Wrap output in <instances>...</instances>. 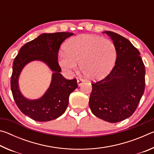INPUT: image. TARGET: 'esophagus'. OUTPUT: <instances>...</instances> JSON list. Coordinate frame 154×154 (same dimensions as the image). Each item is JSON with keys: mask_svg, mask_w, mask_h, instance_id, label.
<instances>
[{"mask_svg": "<svg viewBox=\"0 0 154 154\" xmlns=\"http://www.w3.org/2000/svg\"><path fill=\"white\" fill-rule=\"evenodd\" d=\"M83 82H84V81H83L82 79H77V84H78V85H79V86H80V85H82Z\"/></svg>", "mask_w": 154, "mask_h": 154, "instance_id": "obj_1", "label": "esophagus"}]
</instances>
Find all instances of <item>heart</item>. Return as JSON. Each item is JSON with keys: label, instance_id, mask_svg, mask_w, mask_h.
Instances as JSON below:
<instances>
[{"label": "heart", "instance_id": "b5f03b06", "mask_svg": "<svg viewBox=\"0 0 154 154\" xmlns=\"http://www.w3.org/2000/svg\"><path fill=\"white\" fill-rule=\"evenodd\" d=\"M59 54L60 66L66 71H75L80 62L81 71L88 79L105 77L116 64L118 51L113 41L91 35L72 37Z\"/></svg>", "mask_w": 154, "mask_h": 154}]
</instances>
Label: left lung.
<instances>
[{
    "label": "left lung",
    "instance_id": "left-lung-1",
    "mask_svg": "<svg viewBox=\"0 0 154 154\" xmlns=\"http://www.w3.org/2000/svg\"><path fill=\"white\" fill-rule=\"evenodd\" d=\"M118 51L113 69L103 79L92 83L89 106L98 118L111 123L128 118L144 93L145 66L140 52L124 36L105 31Z\"/></svg>",
    "mask_w": 154,
    "mask_h": 154
}]
</instances>
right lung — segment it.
Masks as SVG:
<instances>
[{"mask_svg": "<svg viewBox=\"0 0 154 154\" xmlns=\"http://www.w3.org/2000/svg\"><path fill=\"white\" fill-rule=\"evenodd\" d=\"M73 35L65 32L41 34L23 45L15 58L11 77L12 94L20 110L34 120L48 122L61 116L69 105L70 94L77 88L76 79L68 80L60 74L61 68L58 62L60 45L66 38ZM35 60L45 63L53 74L51 85L42 97L29 100L20 93L18 79L25 65Z\"/></svg>", "mask_w": 154, "mask_h": 154, "instance_id": "add662e5", "label": "right lung"}]
</instances>
